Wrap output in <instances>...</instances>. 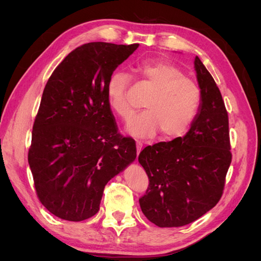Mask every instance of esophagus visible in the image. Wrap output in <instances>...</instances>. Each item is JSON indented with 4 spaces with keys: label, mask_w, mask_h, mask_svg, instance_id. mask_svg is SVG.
<instances>
[{
    "label": "esophagus",
    "mask_w": 261,
    "mask_h": 261,
    "mask_svg": "<svg viewBox=\"0 0 261 261\" xmlns=\"http://www.w3.org/2000/svg\"><path fill=\"white\" fill-rule=\"evenodd\" d=\"M136 148H137V156H138L140 151H141V149H143V143H141V141H139V140H137L136 141Z\"/></svg>",
    "instance_id": "obj_1"
}]
</instances>
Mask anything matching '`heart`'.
Wrapping results in <instances>:
<instances>
[{
  "label": "heart",
  "instance_id": "obj_1",
  "mask_svg": "<svg viewBox=\"0 0 261 261\" xmlns=\"http://www.w3.org/2000/svg\"><path fill=\"white\" fill-rule=\"evenodd\" d=\"M134 72L150 93L144 101L146 110L132 118L127 132L138 138L152 137L159 132L163 138L185 134L200 108L198 85L187 78L178 66L165 61L143 63L134 67ZM129 83V76L120 70L110 76L107 84L108 105L124 120L132 114L126 98Z\"/></svg>",
  "mask_w": 261,
  "mask_h": 261
}]
</instances>
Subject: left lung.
Segmentation results:
<instances>
[{
    "label": "left lung",
    "mask_w": 261,
    "mask_h": 261,
    "mask_svg": "<svg viewBox=\"0 0 261 261\" xmlns=\"http://www.w3.org/2000/svg\"><path fill=\"white\" fill-rule=\"evenodd\" d=\"M194 64L201 103L191 128L183 137L146 147L138 156L149 178L140 208L160 227L189 224L215 207L232 161L224 101L198 57Z\"/></svg>",
    "instance_id": "1"
}]
</instances>
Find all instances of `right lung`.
I'll use <instances>...</instances> for the list:
<instances>
[{
  "label": "right lung",
  "instance_id": "add662e5",
  "mask_svg": "<svg viewBox=\"0 0 261 261\" xmlns=\"http://www.w3.org/2000/svg\"><path fill=\"white\" fill-rule=\"evenodd\" d=\"M138 45L78 46L44 87L28 162L39 200L63 220L96 215L108 181L136 159L135 140L117 132L107 84Z\"/></svg>",
  "mask_w": 261,
  "mask_h": 261
}]
</instances>
